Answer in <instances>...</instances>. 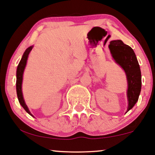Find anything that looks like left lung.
Returning a JSON list of instances; mask_svg holds the SVG:
<instances>
[{"label": "left lung", "mask_w": 155, "mask_h": 155, "mask_svg": "<svg viewBox=\"0 0 155 155\" xmlns=\"http://www.w3.org/2000/svg\"><path fill=\"white\" fill-rule=\"evenodd\" d=\"M109 49L116 63L124 69L126 73L128 82L127 98L129 102L127 111H129L138 100L141 89V73L139 64L133 50L130 46L124 44L121 40L111 41Z\"/></svg>", "instance_id": "1"}]
</instances>
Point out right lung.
Masks as SVG:
<instances>
[{"label": "right lung", "instance_id": "right-lung-1", "mask_svg": "<svg viewBox=\"0 0 155 155\" xmlns=\"http://www.w3.org/2000/svg\"><path fill=\"white\" fill-rule=\"evenodd\" d=\"M33 46L29 47L28 48H27L25 51V53H23L21 60H20V63H19L18 66H17V81H16V89H17V97H18V100L20 102V104L22 106L24 109L27 113H28L31 116H32V114H31V112L29 111L27 105L25 103V101H24L23 97H22V74H23L24 69H25L26 62H27L28 56V54L30 53L31 50H32Z\"/></svg>", "mask_w": 155, "mask_h": 155}]
</instances>
